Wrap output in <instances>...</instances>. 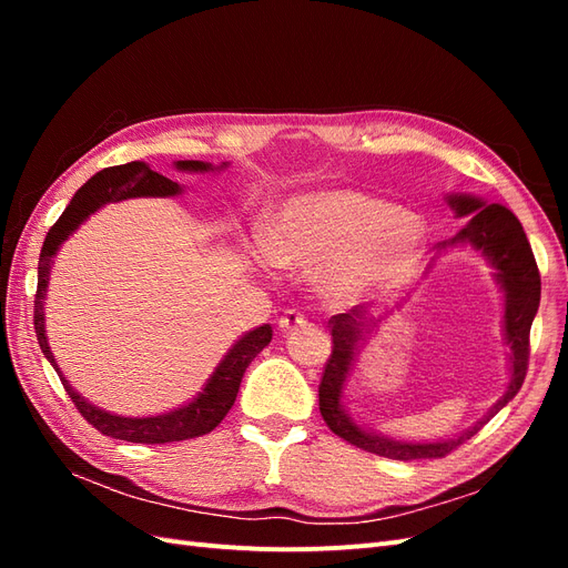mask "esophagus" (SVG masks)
I'll use <instances>...</instances> for the list:
<instances>
[{
	"instance_id": "34e87169",
	"label": "esophagus",
	"mask_w": 568,
	"mask_h": 568,
	"mask_svg": "<svg viewBox=\"0 0 568 568\" xmlns=\"http://www.w3.org/2000/svg\"><path fill=\"white\" fill-rule=\"evenodd\" d=\"M303 324H305V317L301 313H296V311H286L280 317V329L282 332H294V329H298V326H303Z\"/></svg>"
}]
</instances>
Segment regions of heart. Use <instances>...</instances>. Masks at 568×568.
<instances>
[{
  "instance_id": "b5f03b06",
  "label": "heart",
  "mask_w": 568,
  "mask_h": 568,
  "mask_svg": "<svg viewBox=\"0 0 568 568\" xmlns=\"http://www.w3.org/2000/svg\"><path fill=\"white\" fill-rule=\"evenodd\" d=\"M426 244L422 220L355 189H322L291 199L267 230L265 246L282 267L317 270L332 303L384 298L407 286Z\"/></svg>"
}]
</instances>
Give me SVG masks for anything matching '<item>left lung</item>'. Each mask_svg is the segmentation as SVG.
Masks as SVG:
<instances>
[{"mask_svg": "<svg viewBox=\"0 0 568 568\" xmlns=\"http://www.w3.org/2000/svg\"><path fill=\"white\" fill-rule=\"evenodd\" d=\"M448 205L455 211L457 217H469L450 242H443L438 248L445 251L450 246H469L486 257L493 267V277L500 284L505 294V315H503V329L505 341L509 346V384L500 400H497L484 417L474 426L464 428L462 434L453 438L440 440H395L369 426L357 424L346 405H343V393H346L348 379L355 369L359 348L372 336L382 320L388 317H365L359 307L353 311L334 315L332 324V338L334 348L329 359L324 365L322 384H320V412L326 426L332 428L336 436L348 440L355 448H363L367 453L382 455L388 459H436L453 453L464 440H469L474 434L480 432V426L490 422L514 395L519 393L526 369H528V334L532 317L538 313L540 305V272L532 257L530 244L521 222L517 220L509 209L500 203H486L484 199L471 194H448Z\"/></svg>", "mask_w": 568, "mask_h": 568, "instance_id": "8db88e82", "label": "left lung"}]
</instances>
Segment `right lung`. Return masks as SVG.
Returning <instances> with one entry per match:
<instances>
[{
    "label": "right lung",
    "instance_id": "add662e5",
    "mask_svg": "<svg viewBox=\"0 0 568 568\" xmlns=\"http://www.w3.org/2000/svg\"><path fill=\"white\" fill-rule=\"evenodd\" d=\"M175 168L182 173H213V170L227 168V163L213 165L203 161H175ZM182 194V186L173 180H168L142 163L132 161L125 165L106 168L97 173L92 180L84 182L71 203L65 205L61 217L54 222V227L47 232L44 246L40 253L38 263V294H36V334L40 341V348L44 357L57 369L59 379L71 395V400L80 409V415L88 419L97 432L104 436L128 440V443H173V440H186L196 438L203 434H211L213 428L225 419L230 407L236 400L239 386H242V376L246 367L253 363V357L261 353L267 343L272 341V326L263 324L255 326L253 332H246L242 338L234 341V346L227 351V355L220 359L215 372L209 376V382L194 395L186 405H180L163 415H149V417H123L113 415V412L101 409L92 405L88 398L71 386L65 379V374L59 369L57 357L49 348L47 332H44V298H47V286H49V274L51 265H54V257L59 248L63 246L65 239L88 220L99 209H104L106 203H118L125 199L136 196H178Z\"/></svg>",
    "mask_w": 568,
    "mask_h": 568
}]
</instances>
